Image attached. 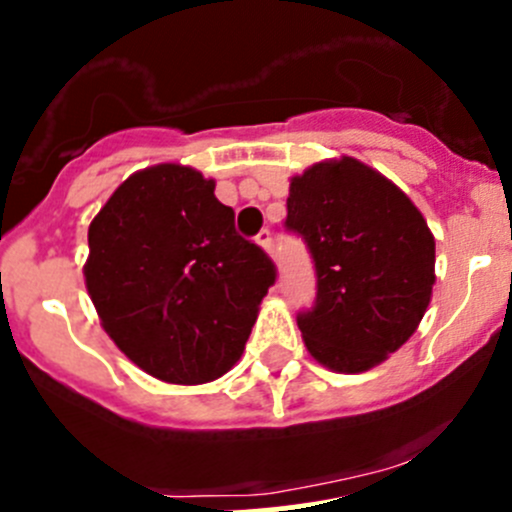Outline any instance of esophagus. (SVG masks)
I'll return each instance as SVG.
<instances>
[{"label":"esophagus","instance_id":"esophagus-1","mask_svg":"<svg viewBox=\"0 0 512 512\" xmlns=\"http://www.w3.org/2000/svg\"><path fill=\"white\" fill-rule=\"evenodd\" d=\"M255 240H257V245H260L265 252L275 250V242H272V232L267 230V227H265V230H260V235H257Z\"/></svg>","mask_w":512,"mask_h":512}]
</instances>
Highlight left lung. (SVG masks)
I'll list each match as a JSON object with an SVG mask.
<instances>
[{
	"mask_svg": "<svg viewBox=\"0 0 512 512\" xmlns=\"http://www.w3.org/2000/svg\"><path fill=\"white\" fill-rule=\"evenodd\" d=\"M285 230L307 245L317 295L297 312L305 345L335 372H362L418 330L435 285V240L418 207L352 157L292 177Z\"/></svg>",
	"mask_w": 512,
	"mask_h": 512,
	"instance_id": "obj_1",
	"label": "left lung"
}]
</instances>
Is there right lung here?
Returning <instances> with one entry per match:
<instances>
[{
    "label": "right lung",
    "mask_w": 512,
    "mask_h": 512,
    "mask_svg": "<svg viewBox=\"0 0 512 512\" xmlns=\"http://www.w3.org/2000/svg\"><path fill=\"white\" fill-rule=\"evenodd\" d=\"M89 297L114 345L177 385L240 360L275 262L235 230L215 182L182 165L127 177L89 225Z\"/></svg>",
    "instance_id": "1"
}]
</instances>
